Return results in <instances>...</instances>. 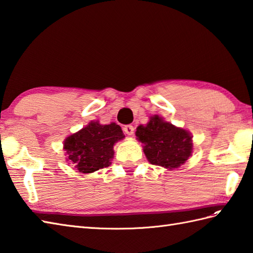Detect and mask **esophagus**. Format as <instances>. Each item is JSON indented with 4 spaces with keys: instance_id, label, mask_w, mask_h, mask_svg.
Listing matches in <instances>:
<instances>
[{
    "instance_id": "esophagus-1",
    "label": "esophagus",
    "mask_w": 253,
    "mask_h": 253,
    "mask_svg": "<svg viewBox=\"0 0 253 253\" xmlns=\"http://www.w3.org/2000/svg\"><path fill=\"white\" fill-rule=\"evenodd\" d=\"M124 132H125L128 136H131V135H133V132H135V128H133L132 125H126L125 127H124Z\"/></svg>"
}]
</instances>
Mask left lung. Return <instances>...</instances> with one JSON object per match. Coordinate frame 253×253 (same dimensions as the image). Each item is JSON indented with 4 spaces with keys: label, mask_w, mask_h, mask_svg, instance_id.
Returning <instances> with one entry per match:
<instances>
[{
    "label": "left lung",
    "mask_w": 253,
    "mask_h": 253,
    "mask_svg": "<svg viewBox=\"0 0 253 253\" xmlns=\"http://www.w3.org/2000/svg\"><path fill=\"white\" fill-rule=\"evenodd\" d=\"M136 136L143 144V152L151 164L177 169L192 152V137L187 130L175 127L154 115L146 126L137 127Z\"/></svg>",
    "instance_id": "8db88e82"
}]
</instances>
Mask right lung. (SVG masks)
I'll return each instance as SVG.
<instances>
[{
  "mask_svg": "<svg viewBox=\"0 0 253 253\" xmlns=\"http://www.w3.org/2000/svg\"><path fill=\"white\" fill-rule=\"evenodd\" d=\"M125 138L120 125L111 123L101 125L91 122L78 132L73 133L64 141L67 160L80 173H93L107 168L114 155L115 142Z\"/></svg>",
  "mask_w": 253,
  "mask_h": 253,
  "instance_id": "right-lung-1",
  "label": "right lung"
}]
</instances>
